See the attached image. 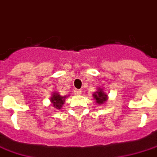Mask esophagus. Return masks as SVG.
<instances>
[{
	"instance_id": "obj_1",
	"label": "esophagus",
	"mask_w": 157,
	"mask_h": 157,
	"mask_svg": "<svg viewBox=\"0 0 157 157\" xmlns=\"http://www.w3.org/2000/svg\"><path fill=\"white\" fill-rule=\"evenodd\" d=\"M74 94L75 95H80V94H82V92H81V90H78V89H75L74 91Z\"/></svg>"
}]
</instances>
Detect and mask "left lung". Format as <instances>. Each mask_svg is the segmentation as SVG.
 <instances>
[{"label":"left lung","mask_w":157,"mask_h":157,"mask_svg":"<svg viewBox=\"0 0 157 157\" xmlns=\"http://www.w3.org/2000/svg\"><path fill=\"white\" fill-rule=\"evenodd\" d=\"M93 98L97 102V104L98 105H102L103 103H105L106 101H108V94L104 92L103 88H101V87L97 88V91L93 94Z\"/></svg>","instance_id":"left-lung-1"}]
</instances>
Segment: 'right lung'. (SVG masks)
I'll use <instances>...</instances> for the list:
<instances>
[{"instance_id": "right-lung-1", "label": "right lung", "mask_w": 157, "mask_h": 157, "mask_svg": "<svg viewBox=\"0 0 157 157\" xmlns=\"http://www.w3.org/2000/svg\"><path fill=\"white\" fill-rule=\"evenodd\" d=\"M69 96H66V95L65 96H62L58 92H53L51 98H50V102L56 109H61L63 104H64L65 99Z\"/></svg>"}]
</instances>
